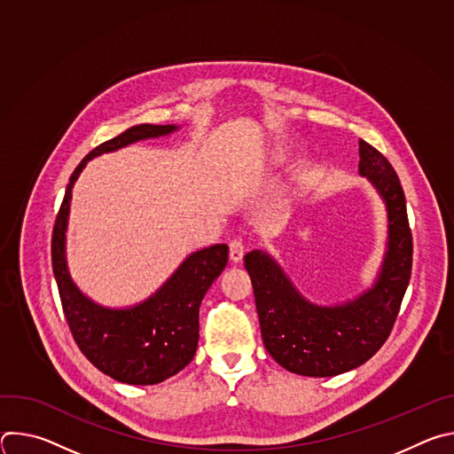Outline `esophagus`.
Segmentation results:
<instances>
[{
    "label": "esophagus",
    "mask_w": 454,
    "mask_h": 454,
    "mask_svg": "<svg viewBox=\"0 0 454 454\" xmlns=\"http://www.w3.org/2000/svg\"><path fill=\"white\" fill-rule=\"evenodd\" d=\"M246 253V244L242 239H231L230 240V258L233 262H240Z\"/></svg>",
    "instance_id": "1"
}]
</instances>
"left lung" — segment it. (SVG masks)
Listing matches in <instances>:
<instances>
[{
  "label": "left lung",
  "mask_w": 454,
  "mask_h": 454,
  "mask_svg": "<svg viewBox=\"0 0 454 454\" xmlns=\"http://www.w3.org/2000/svg\"><path fill=\"white\" fill-rule=\"evenodd\" d=\"M359 172L379 190L390 219V242L373 289L341 307H317L296 293L266 253L244 256L264 345L293 373L331 377L368 361L390 336L410 284L413 237L399 176L364 140H359Z\"/></svg>",
  "instance_id": "left-lung-1"
}]
</instances>
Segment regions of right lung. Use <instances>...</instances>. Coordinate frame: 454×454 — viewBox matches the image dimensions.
<instances>
[{
  "label": "right lung",
  "mask_w": 454,
  "mask_h": 454,
  "mask_svg": "<svg viewBox=\"0 0 454 454\" xmlns=\"http://www.w3.org/2000/svg\"><path fill=\"white\" fill-rule=\"evenodd\" d=\"M174 129L140 123L95 147L74 170L51 231V266L72 336L90 363L127 384H158L193 359L200 341V305L228 262V246L215 244L192 253L153 298L135 309L98 307L75 287L64 261L72 186L91 158Z\"/></svg>",
  "instance_id": "add662e5"
}]
</instances>
